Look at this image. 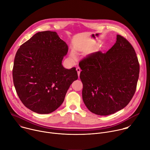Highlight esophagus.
Wrapping results in <instances>:
<instances>
[{
    "label": "esophagus",
    "instance_id": "obj_1",
    "mask_svg": "<svg viewBox=\"0 0 150 150\" xmlns=\"http://www.w3.org/2000/svg\"><path fill=\"white\" fill-rule=\"evenodd\" d=\"M76 71L78 72V76H79V75H80V72H81V69L79 67H77L76 68Z\"/></svg>",
    "mask_w": 150,
    "mask_h": 150
}]
</instances>
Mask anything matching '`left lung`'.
Wrapping results in <instances>:
<instances>
[{
    "label": "left lung",
    "instance_id": "left-lung-1",
    "mask_svg": "<svg viewBox=\"0 0 150 150\" xmlns=\"http://www.w3.org/2000/svg\"><path fill=\"white\" fill-rule=\"evenodd\" d=\"M82 99L88 109L101 116L113 114L132 98L139 74L135 51L125 37L105 53L89 54L79 63Z\"/></svg>",
    "mask_w": 150,
    "mask_h": 150
}]
</instances>
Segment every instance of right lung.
<instances>
[{
	"instance_id": "add662e5",
	"label": "right lung",
	"mask_w": 150,
	"mask_h": 150,
	"mask_svg": "<svg viewBox=\"0 0 150 150\" xmlns=\"http://www.w3.org/2000/svg\"><path fill=\"white\" fill-rule=\"evenodd\" d=\"M68 46L56 32H38L18 49L12 69L13 84L23 104L39 114H48L62 104L71 83L78 79L75 67L63 68Z\"/></svg>"
}]
</instances>
